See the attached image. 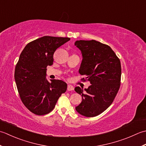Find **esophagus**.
<instances>
[{
    "mask_svg": "<svg viewBox=\"0 0 146 146\" xmlns=\"http://www.w3.org/2000/svg\"><path fill=\"white\" fill-rule=\"evenodd\" d=\"M74 87L72 86V85H68L67 86V90L69 91H73L74 90Z\"/></svg>",
    "mask_w": 146,
    "mask_h": 146,
    "instance_id": "esophagus-1",
    "label": "esophagus"
}]
</instances>
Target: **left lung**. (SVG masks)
Masks as SVG:
<instances>
[{"label":"left lung","mask_w":146,"mask_h":146,"mask_svg":"<svg viewBox=\"0 0 146 146\" xmlns=\"http://www.w3.org/2000/svg\"><path fill=\"white\" fill-rule=\"evenodd\" d=\"M74 44L82 56L79 72L86 76L91 84L84 91L80 87L74 89L82 96V102L76 110L84 117H94L111 105L118 93L120 61L110 47L98 41L77 40Z\"/></svg>","instance_id":"obj_1"}]
</instances>
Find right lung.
<instances>
[{"instance_id":"right-lung-1","label":"right lung","mask_w":146,"mask_h":146,"mask_svg":"<svg viewBox=\"0 0 146 146\" xmlns=\"http://www.w3.org/2000/svg\"><path fill=\"white\" fill-rule=\"evenodd\" d=\"M69 38L44 36L26 44L15 68L14 79L25 106L37 115L52 111L67 84L61 80L46 79V67L53 62V53Z\"/></svg>"}]
</instances>
